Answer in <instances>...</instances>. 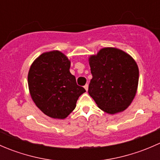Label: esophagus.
Here are the masks:
<instances>
[{"label": "esophagus", "instance_id": "esophagus-1", "mask_svg": "<svg viewBox=\"0 0 160 160\" xmlns=\"http://www.w3.org/2000/svg\"><path fill=\"white\" fill-rule=\"evenodd\" d=\"M84 88H85V90H88V83H87V84L85 85V86H84Z\"/></svg>", "mask_w": 160, "mask_h": 160}]
</instances>
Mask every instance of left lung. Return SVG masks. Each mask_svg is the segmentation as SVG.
Masks as SVG:
<instances>
[{"mask_svg": "<svg viewBox=\"0 0 160 160\" xmlns=\"http://www.w3.org/2000/svg\"><path fill=\"white\" fill-rule=\"evenodd\" d=\"M93 78L88 88L98 108L114 114L125 111L136 94L138 68L133 58L122 50L104 48L89 59Z\"/></svg>", "mask_w": 160, "mask_h": 160, "instance_id": "obj_1", "label": "left lung"}]
</instances>
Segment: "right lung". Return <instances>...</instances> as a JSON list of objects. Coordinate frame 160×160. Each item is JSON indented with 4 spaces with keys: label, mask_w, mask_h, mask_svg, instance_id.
<instances>
[{
    "label": "right lung",
    "mask_w": 160,
    "mask_h": 160,
    "mask_svg": "<svg viewBox=\"0 0 160 160\" xmlns=\"http://www.w3.org/2000/svg\"><path fill=\"white\" fill-rule=\"evenodd\" d=\"M70 61L61 52H44L33 62L28 75L32 100L45 114L64 119L75 109L79 97L86 92L70 72Z\"/></svg>",
    "instance_id": "1"
}]
</instances>
